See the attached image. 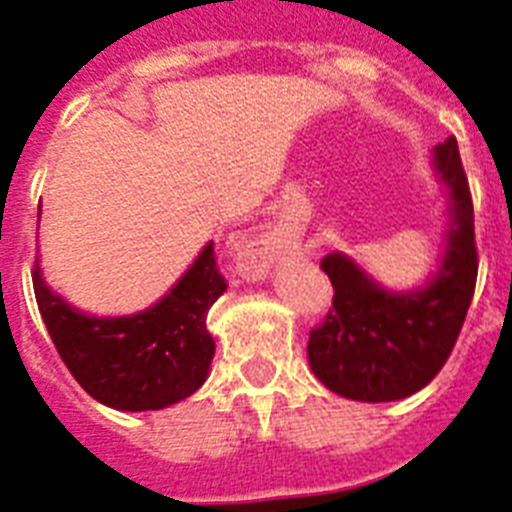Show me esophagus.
Listing matches in <instances>:
<instances>
[{"label": "esophagus", "instance_id": "1", "mask_svg": "<svg viewBox=\"0 0 512 512\" xmlns=\"http://www.w3.org/2000/svg\"><path fill=\"white\" fill-rule=\"evenodd\" d=\"M283 250H286V239L278 231L265 229L250 234L239 247V270L247 281H257L268 273L270 265L283 255Z\"/></svg>", "mask_w": 512, "mask_h": 512}]
</instances>
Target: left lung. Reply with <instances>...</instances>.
I'll return each mask as SVG.
<instances>
[{
	"mask_svg": "<svg viewBox=\"0 0 512 512\" xmlns=\"http://www.w3.org/2000/svg\"><path fill=\"white\" fill-rule=\"evenodd\" d=\"M430 164L446 195L443 250L415 288H386L348 252L322 270L335 299L309 335V366L330 391L355 402H397L428 386L448 361L477 283L474 208L456 139L435 146Z\"/></svg>",
	"mask_w": 512,
	"mask_h": 512,
	"instance_id": "left-lung-1",
	"label": "left lung"
}]
</instances>
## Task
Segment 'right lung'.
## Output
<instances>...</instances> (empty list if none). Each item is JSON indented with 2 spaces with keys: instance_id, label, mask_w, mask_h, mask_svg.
Segmentation results:
<instances>
[{
  "instance_id": "1",
  "label": "right lung",
  "mask_w": 512,
  "mask_h": 512,
  "mask_svg": "<svg viewBox=\"0 0 512 512\" xmlns=\"http://www.w3.org/2000/svg\"><path fill=\"white\" fill-rule=\"evenodd\" d=\"M35 299L61 361L90 397L121 412L164 410L201 389L216 342L208 309L226 291L208 242L157 304L123 317H95L71 306L33 273Z\"/></svg>"
}]
</instances>
